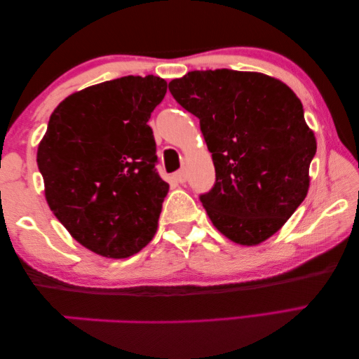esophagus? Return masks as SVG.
Masks as SVG:
<instances>
[{
  "label": "esophagus",
  "instance_id": "34e87169",
  "mask_svg": "<svg viewBox=\"0 0 359 359\" xmlns=\"http://www.w3.org/2000/svg\"><path fill=\"white\" fill-rule=\"evenodd\" d=\"M175 180L178 181L180 184H184V183H186V170L181 168L180 172H176V173H175Z\"/></svg>",
  "mask_w": 359,
  "mask_h": 359
}]
</instances>
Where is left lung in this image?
Returning <instances> with one entry per match:
<instances>
[{
  "instance_id": "8db88e82",
  "label": "left lung",
  "mask_w": 359,
  "mask_h": 359,
  "mask_svg": "<svg viewBox=\"0 0 359 359\" xmlns=\"http://www.w3.org/2000/svg\"><path fill=\"white\" fill-rule=\"evenodd\" d=\"M201 119L216 183L201 196L208 218L233 243L255 246L278 232L310 187L316 152L301 100L285 82L256 72H189L168 84Z\"/></svg>"
}]
</instances>
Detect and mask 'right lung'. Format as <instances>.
<instances>
[{
	"mask_svg": "<svg viewBox=\"0 0 359 359\" xmlns=\"http://www.w3.org/2000/svg\"><path fill=\"white\" fill-rule=\"evenodd\" d=\"M167 93L157 76H124L67 97L38 146L47 205L95 255L124 259L157 231L168 184L148 121Z\"/></svg>",
	"mask_w": 359,
	"mask_h": 359,
	"instance_id": "obj_1",
	"label": "right lung"
}]
</instances>
